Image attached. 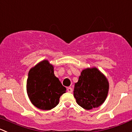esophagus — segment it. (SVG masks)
Wrapping results in <instances>:
<instances>
[{
    "label": "esophagus",
    "mask_w": 132,
    "mask_h": 132,
    "mask_svg": "<svg viewBox=\"0 0 132 132\" xmlns=\"http://www.w3.org/2000/svg\"><path fill=\"white\" fill-rule=\"evenodd\" d=\"M67 91L69 92V93H71V92H73V89L71 88V87H68Z\"/></svg>",
    "instance_id": "obj_1"
}]
</instances>
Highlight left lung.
<instances>
[{"mask_svg": "<svg viewBox=\"0 0 132 132\" xmlns=\"http://www.w3.org/2000/svg\"><path fill=\"white\" fill-rule=\"evenodd\" d=\"M108 89V80L98 69L87 68L82 70L75 84L73 95L77 104L89 110L104 103Z\"/></svg>", "mask_w": 132, "mask_h": 132, "instance_id": "left-lung-1", "label": "left lung"}]
</instances>
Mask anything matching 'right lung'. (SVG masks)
I'll list each match as a JSON object with an SVG mask.
<instances>
[{"label":"right lung","mask_w":132,"mask_h":132,"mask_svg":"<svg viewBox=\"0 0 132 132\" xmlns=\"http://www.w3.org/2000/svg\"><path fill=\"white\" fill-rule=\"evenodd\" d=\"M27 92L32 104L43 110H50L59 104L66 91L54 75L53 66L44 60L32 68L28 73Z\"/></svg>","instance_id":"add662e5"}]
</instances>
